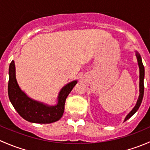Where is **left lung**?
<instances>
[{"label":"left lung","instance_id":"1","mask_svg":"<svg viewBox=\"0 0 150 150\" xmlns=\"http://www.w3.org/2000/svg\"><path fill=\"white\" fill-rule=\"evenodd\" d=\"M136 56H137V61H138V64L139 67V96L138 100H137V104H136L135 107L133 108V110L127 115V116L125 117L124 121L127 120L128 119H129L137 110L139 108L141 104H142V99H143L144 96V67L143 63H142V58H141L140 54H139L137 51H136Z\"/></svg>","mask_w":150,"mask_h":150}]
</instances>
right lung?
<instances>
[{"mask_svg": "<svg viewBox=\"0 0 150 150\" xmlns=\"http://www.w3.org/2000/svg\"><path fill=\"white\" fill-rule=\"evenodd\" d=\"M8 75V93L11 103L21 117L27 121L35 123H51L59 120L64 113L67 97L78 83L77 81H73L65 85L59 91L57 104L55 106H49L31 99L21 90L16 79L13 60L9 65Z\"/></svg>", "mask_w": 150, "mask_h": 150, "instance_id": "right-lung-1", "label": "right lung"}]
</instances>
